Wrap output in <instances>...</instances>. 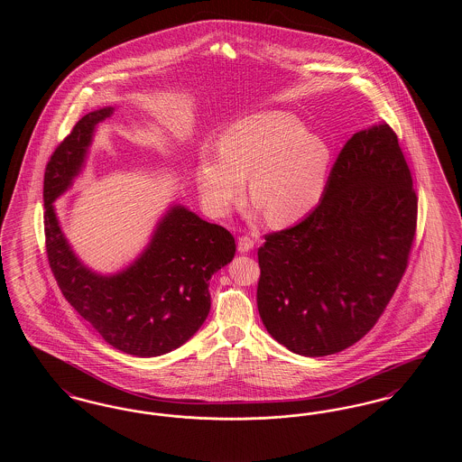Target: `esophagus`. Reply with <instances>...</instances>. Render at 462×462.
Wrapping results in <instances>:
<instances>
[{
  "instance_id": "34e87169",
  "label": "esophagus",
  "mask_w": 462,
  "mask_h": 462,
  "mask_svg": "<svg viewBox=\"0 0 462 462\" xmlns=\"http://www.w3.org/2000/svg\"><path fill=\"white\" fill-rule=\"evenodd\" d=\"M253 247H254V241H253L251 237H247V236L239 237V241H237V251H239L241 254H245V253L253 251Z\"/></svg>"
}]
</instances>
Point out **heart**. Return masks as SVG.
I'll use <instances>...</instances> for the list:
<instances>
[{
  "instance_id": "b5f03b06",
  "label": "heart",
  "mask_w": 462,
  "mask_h": 462,
  "mask_svg": "<svg viewBox=\"0 0 462 462\" xmlns=\"http://www.w3.org/2000/svg\"><path fill=\"white\" fill-rule=\"evenodd\" d=\"M328 142L284 110H263L232 123L218 138V152L202 147L196 185L206 209L226 217L249 199L273 226L307 218L326 194L329 176Z\"/></svg>"
}]
</instances>
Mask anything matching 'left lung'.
Listing matches in <instances>:
<instances>
[{
    "mask_svg": "<svg viewBox=\"0 0 462 462\" xmlns=\"http://www.w3.org/2000/svg\"><path fill=\"white\" fill-rule=\"evenodd\" d=\"M418 198L393 130L355 133L320 204L264 237L258 311L289 352L324 356L364 337L390 303L416 234Z\"/></svg>",
    "mask_w": 462,
    "mask_h": 462,
    "instance_id": "obj_1",
    "label": "left lung"
}]
</instances>
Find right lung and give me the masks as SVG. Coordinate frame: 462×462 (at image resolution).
I'll return each instance as SVG.
<instances>
[{"label":"right lung","mask_w":462,"mask_h":462,"mask_svg":"<svg viewBox=\"0 0 462 462\" xmlns=\"http://www.w3.org/2000/svg\"><path fill=\"white\" fill-rule=\"evenodd\" d=\"M114 110L104 107L81 117L46 164V253L67 301L104 341L149 358L173 352L200 329L211 308L209 281L234 260L236 241L220 225L170 204L132 263L114 273L85 264L67 241L53 202L85 170L95 130Z\"/></svg>","instance_id":"1"}]
</instances>
